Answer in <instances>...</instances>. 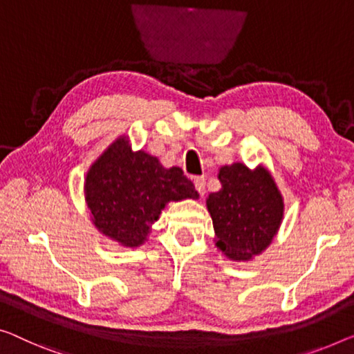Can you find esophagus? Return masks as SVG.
<instances>
[{"label": "esophagus", "mask_w": 354, "mask_h": 354, "mask_svg": "<svg viewBox=\"0 0 354 354\" xmlns=\"http://www.w3.org/2000/svg\"><path fill=\"white\" fill-rule=\"evenodd\" d=\"M205 184H207V181H205L203 176L194 178V186H195V189H197V192L200 194V197H203V194H205Z\"/></svg>", "instance_id": "esophagus-1"}]
</instances>
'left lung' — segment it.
I'll use <instances>...</instances> for the list:
<instances>
[{
  "instance_id": "8db88e82",
  "label": "left lung",
  "mask_w": 354,
  "mask_h": 354,
  "mask_svg": "<svg viewBox=\"0 0 354 354\" xmlns=\"http://www.w3.org/2000/svg\"><path fill=\"white\" fill-rule=\"evenodd\" d=\"M221 189L209 194L216 245L234 261H248L272 243L283 219V197L270 173L236 162L219 170Z\"/></svg>"
}]
</instances>
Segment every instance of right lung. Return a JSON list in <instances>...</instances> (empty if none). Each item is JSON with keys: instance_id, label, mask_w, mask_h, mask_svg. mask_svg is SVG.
<instances>
[{"instance_id": "right-lung-1", "label": "right lung", "mask_w": 354, "mask_h": 354, "mask_svg": "<svg viewBox=\"0 0 354 354\" xmlns=\"http://www.w3.org/2000/svg\"><path fill=\"white\" fill-rule=\"evenodd\" d=\"M84 189L95 227L130 248L145 243L168 202L198 198L181 168H163L157 157L131 152L125 136L93 162Z\"/></svg>"}]
</instances>
